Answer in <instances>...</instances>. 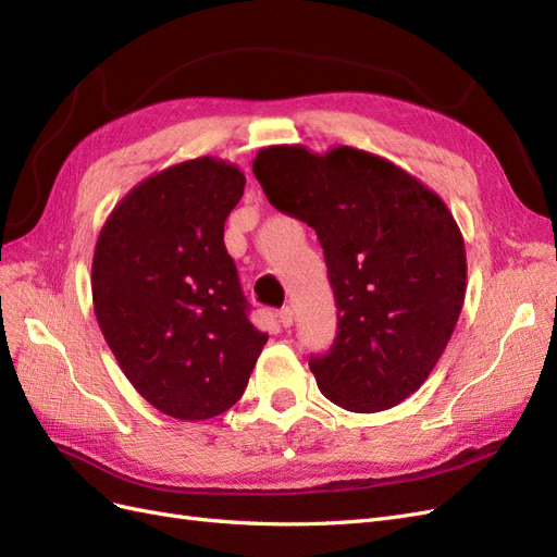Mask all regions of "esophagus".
<instances>
[{"label":"esophagus","instance_id":"obj_1","mask_svg":"<svg viewBox=\"0 0 557 557\" xmlns=\"http://www.w3.org/2000/svg\"><path fill=\"white\" fill-rule=\"evenodd\" d=\"M278 320H281L283 327H290L293 320H295V311H293L290 307H283V309L278 311Z\"/></svg>","mask_w":557,"mask_h":557}]
</instances>
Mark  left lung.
Wrapping results in <instances>:
<instances>
[{
	"mask_svg": "<svg viewBox=\"0 0 557 557\" xmlns=\"http://www.w3.org/2000/svg\"><path fill=\"white\" fill-rule=\"evenodd\" d=\"M252 174L325 252L339 332L309 362L320 393L352 413L397 407L432 374L465 305V239L450 209L407 170L352 146H267Z\"/></svg>",
	"mask_w": 557,
	"mask_h": 557,
	"instance_id": "8db88e82",
	"label": "left lung"
}]
</instances>
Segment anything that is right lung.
<instances>
[{"instance_id": "obj_1", "label": "right lung", "mask_w": 557, "mask_h": 557, "mask_svg": "<svg viewBox=\"0 0 557 557\" xmlns=\"http://www.w3.org/2000/svg\"><path fill=\"white\" fill-rule=\"evenodd\" d=\"M244 185L221 158L172 164L134 185L97 237L99 330L134 391L176 420L225 413L267 344L223 242Z\"/></svg>"}]
</instances>
